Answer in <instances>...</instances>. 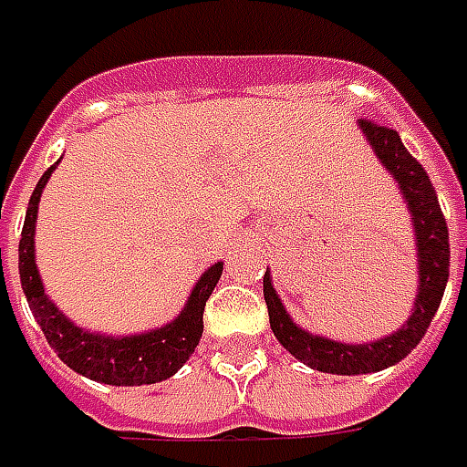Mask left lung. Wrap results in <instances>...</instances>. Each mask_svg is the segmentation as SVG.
<instances>
[{
  "label": "left lung",
  "instance_id": "obj_1",
  "mask_svg": "<svg viewBox=\"0 0 467 467\" xmlns=\"http://www.w3.org/2000/svg\"><path fill=\"white\" fill-rule=\"evenodd\" d=\"M358 127L364 130L374 153L379 155V161L400 184L405 202L410 207L416 239H419V283L421 285H419L416 309L400 330L367 346H343V343L317 337L296 327L283 309L278 294L273 291L270 275H265L262 278L265 304L270 314V327L280 340V346L288 353H294L298 361L327 374H368V371H379V368L403 361L405 356L419 346L423 332L429 330L444 296L447 278H450V234H447V221L441 215L437 192L429 182V173L405 150L395 130L382 127L371 119H361Z\"/></svg>",
  "mask_w": 467,
  "mask_h": 467
}]
</instances>
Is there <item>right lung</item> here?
Masks as SVG:
<instances>
[{"instance_id":"1","label":"right lung","mask_w":467,"mask_h":467,"mask_svg":"<svg viewBox=\"0 0 467 467\" xmlns=\"http://www.w3.org/2000/svg\"><path fill=\"white\" fill-rule=\"evenodd\" d=\"M57 163L46 171L41 182L36 184L30 202H27L23 236L17 246L20 257V283L26 291L30 312L38 319L48 346L57 350L69 368H75L82 377H90L103 385L135 387L153 385L161 379H169L179 368L187 364L192 350L197 348L202 337V314L205 304L215 283L221 280L223 265H213L202 278L197 280L192 296H189L184 312L161 330H150L145 335L132 337H106V335H90V332L75 327L44 294V285L36 270V254H33V236H36V215H38V200L46 182ZM2 265V249H0Z\"/></svg>"}]
</instances>
